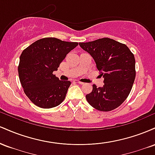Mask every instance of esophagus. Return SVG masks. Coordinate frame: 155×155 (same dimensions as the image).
<instances>
[{
	"mask_svg": "<svg viewBox=\"0 0 155 155\" xmlns=\"http://www.w3.org/2000/svg\"><path fill=\"white\" fill-rule=\"evenodd\" d=\"M75 82H76V83H78V84H81V85L84 84V83H83V82H81V81H77V80H76Z\"/></svg>",
	"mask_w": 155,
	"mask_h": 155,
	"instance_id": "obj_1",
	"label": "esophagus"
}]
</instances>
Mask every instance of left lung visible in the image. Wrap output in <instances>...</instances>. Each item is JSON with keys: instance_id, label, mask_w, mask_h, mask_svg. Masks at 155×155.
Segmentation results:
<instances>
[{"instance_id": "1", "label": "left lung", "mask_w": 155, "mask_h": 155, "mask_svg": "<svg viewBox=\"0 0 155 155\" xmlns=\"http://www.w3.org/2000/svg\"><path fill=\"white\" fill-rule=\"evenodd\" d=\"M92 57L104 85L86 95L87 102L95 109L110 111L120 106L129 95L136 78L134 54L125 44L108 38L79 43Z\"/></svg>"}]
</instances>
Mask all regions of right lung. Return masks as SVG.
<instances>
[{
    "mask_svg": "<svg viewBox=\"0 0 155 155\" xmlns=\"http://www.w3.org/2000/svg\"><path fill=\"white\" fill-rule=\"evenodd\" d=\"M77 42L44 38L24 49L19 58V81L28 98L43 108L55 107L65 99L70 81H60L53 74Z\"/></svg>",
    "mask_w": 155,
    "mask_h": 155,
    "instance_id": "add662e5",
    "label": "right lung"
}]
</instances>
